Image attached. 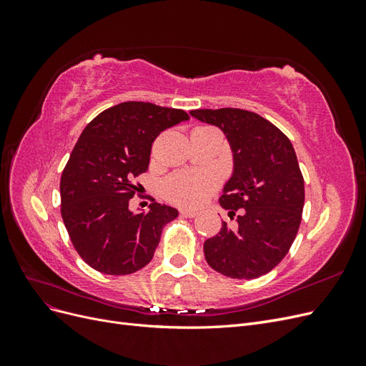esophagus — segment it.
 <instances>
[{"mask_svg":"<svg viewBox=\"0 0 366 366\" xmlns=\"http://www.w3.org/2000/svg\"><path fill=\"white\" fill-rule=\"evenodd\" d=\"M180 214H182L183 217H186V218H194V217L198 215L197 210H192V209H182Z\"/></svg>","mask_w":366,"mask_h":366,"instance_id":"1","label":"esophagus"}]
</instances>
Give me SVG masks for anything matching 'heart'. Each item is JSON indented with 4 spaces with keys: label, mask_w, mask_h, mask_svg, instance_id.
I'll return each instance as SVG.
<instances>
[{
    "label": "heart",
    "mask_w": 366,
    "mask_h": 366,
    "mask_svg": "<svg viewBox=\"0 0 366 366\" xmlns=\"http://www.w3.org/2000/svg\"><path fill=\"white\" fill-rule=\"evenodd\" d=\"M217 177L210 172H182L164 182L163 192L174 203L198 206L217 189Z\"/></svg>",
    "instance_id": "obj_1"
}]
</instances>
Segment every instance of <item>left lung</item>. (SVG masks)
<instances>
[{"mask_svg":"<svg viewBox=\"0 0 366 366\" xmlns=\"http://www.w3.org/2000/svg\"><path fill=\"white\" fill-rule=\"evenodd\" d=\"M192 117L224 132L234 172L219 204L237 217V229L223 223L204 241V258L218 273L254 280L289 253L301 224L304 179L292 142L267 119L239 108L194 109Z\"/></svg>","mask_w":366,"mask_h":366,"instance_id":"obj_1","label":"left lung"}]
</instances>
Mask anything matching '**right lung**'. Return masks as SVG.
Masks as SVG:
<instances>
[{"instance_id":"1","label":"right lung","mask_w":366,"mask_h":366,"mask_svg":"<svg viewBox=\"0 0 366 366\" xmlns=\"http://www.w3.org/2000/svg\"><path fill=\"white\" fill-rule=\"evenodd\" d=\"M189 120L183 109L124 102L85 127L61 177V215L79 257L105 274L134 273L152 259L164 224L179 217L171 206L151 203L129 210L147 172L152 142L166 128Z\"/></svg>"}]
</instances>
